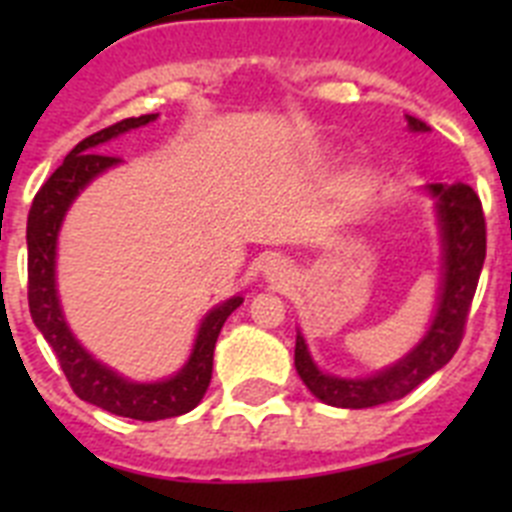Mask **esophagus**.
<instances>
[{"mask_svg":"<svg viewBox=\"0 0 512 512\" xmlns=\"http://www.w3.org/2000/svg\"><path fill=\"white\" fill-rule=\"evenodd\" d=\"M287 274L289 269L282 259H271L269 264H266V279H271V282L282 284L284 279H287Z\"/></svg>","mask_w":512,"mask_h":512,"instance_id":"esophagus-1","label":"esophagus"}]
</instances>
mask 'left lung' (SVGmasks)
Returning a JSON list of instances; mask_svg holds the SVG:
<instances>
[{
    "label": "left lung",
    "mask_w": 512,
    "mask_h": 512,
    "mask_svg": "<svg viewBox=\"0 0 512 512\" xmlns=\"http://www.w3.org/2000/svg\"><path fill=\"white\" fill-rule=\"evenodd\" d=\"M408 125L415 133L431 130L423 120L410 115ZM431 192L438 197V220L443 233V287L436 318L418 348H413L392 369L369 379H338L323 374L312 364L305 338L297 333V374L312 395L333 408L361 410L400 400L431 374H436L441 366L449 364L464 338V325L487 253L485 212L477 192L469 184H431Z\"/></svg>",
    "instance_id": "obj_1"
}]
</instances>
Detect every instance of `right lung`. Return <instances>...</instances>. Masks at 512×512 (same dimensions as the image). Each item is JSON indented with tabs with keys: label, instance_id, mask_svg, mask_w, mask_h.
<instances>
[{
	"label": "right lung",
	"instance_id": "add662e5",
	"mask_svg": "<svg viewBox=\"0 0 512 512\" xmlns=\"http://www.w3.org/2000/svg\"><path fill=\"white\" fill-rule=\"evenodd\" d=\"M151 120H156V115L128 117L81 140L66 156V161L48 176V182L38 189L27 215V302L35 325L56 351L58 364L76 397L92 402L107 413L133 420L176 418L189 413L205 397L212 379V354L220 328L230 312L243 302V297H233L217 305L197 333V343L187 366L176 377L156 384H135L117 377L107 366L94 361L71 336L56 295L58 228L79 189L120 161L117 156L104 153V143L125 130L148 125Z\"/></svg>",
	"mask_w": 512,
	"mask_h": 512
}]
</instances>
